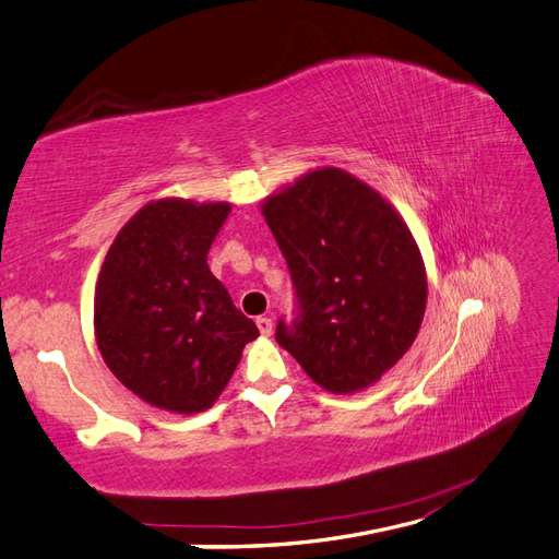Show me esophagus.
Returning a JSON list of instances; mask_svg holds the SVG:
<instances>
[{"mask_svg":"<svg viewBox=\"0 0 559 559\" xmlns=\"http://www.w3.org/2000/svg\"><path fill=\"white\" fill-rule=\"evenodd\" d=\"M257 328H260L262 335H271L274 333V321H271L269 317H260L257 319Z\"/></svg>","mask_w":559,"mask_h":559,"instance_id":"obj_1","label":"esophagus"}]
</instances>
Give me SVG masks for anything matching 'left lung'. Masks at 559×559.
Listing matches in <instances>:
<instances>
[{"label": "left lung", "instance_id": "left-lung-1", "mask_svg": "<svg viewBox=\"0 0 559 559\" xmlns=\"http://www.w3.org/2000/svg\"><path fill=\"white\" fill-rule=\"evenodd\" d=\"M262 212L297 299L295 319H278V345L328 392L378 382L413 345L427 302L423 257L404 219L337 167L309 171Z\"/></svg>", "mask_w": 559, "mask_h": 559}]
</instances>
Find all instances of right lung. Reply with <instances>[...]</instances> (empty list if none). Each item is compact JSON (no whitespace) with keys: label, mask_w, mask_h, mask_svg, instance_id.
<instances>
[{"label":"right lung","mask_w":559,"mask_h":559,"mask_svg":"<svg viewBox=\"0 0 559 559\" xmlns=\"http://www.w3.org/2000/svg\"><path fill=\"white\" fill-rule=\"evenodd\" d=\"M228 212V203L155 200L122 226L104 260L94 295L98 352L151 406L210 408L260 335L207 266Z\"/></svg>","instance_id":"obj_1"}]
</instances>
